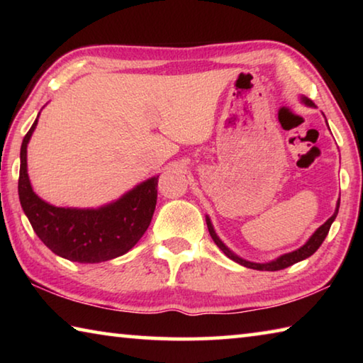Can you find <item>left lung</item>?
<instances>
[{
    "label": "left lung",
    "instance_id": "left-lung-1",
    "mask_svg": "<svg viewBox=\"0 0 363 363\" xmlns=\"http://www.w3.org/2000/svg\"><path fill=\"white\" fill-rule=\"evenodd\" d=\"M301 101H303V102L306 104V106H309V107L314 106V104H312V101L307 99V97H301ZM327 125H328V123H327ZM337 210H340V200H337V203H336V210H335V213H333V216H331L330 219H327V223L318 227V229H317L314 233H312V235L309 237V240H307V242L303 245V247L298 248V250H294V251H291V253L281 255V256L277 257V259L269 261V262H253V261H247V259H243V257H240L238 255L233 253L232 250L227 248L225 245H224V242L220 240V238L218 237V233H216V230H214V227H213V224H211V219H210V216H208V214H206V225H208V230H210V235H211V238L214 240V243H216L218 247H219V250L223 251V253H224L227 257H230L232 261L242 264V266L248 267V269H256V270H281V269L290 267V266H293V264L303 261V259H306V257H309V256H312V255L315 253V251L318 250V247H320V245L323 243L325 237L328 235L330 227H331V224H333V220L336 219Z\"/></svg>",
    "mask_w": 363,
    "mask_h": 363
}]
</instances>
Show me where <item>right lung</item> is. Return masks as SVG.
I'll use <instances>...</instances> for the list:
<instances>
[{"label": "right lung", "mask_w": 363, "mask_h": 363, "mask_svg": "<svg viewBox=\"0 0 363 363\" xmlns=\"http://www.w3.org/2000/svg\"><path fill=\"white\" fill-rule=\"evenodd\" d=\"M38 116L22 140L19 173V200L35 233L52 253L73 262L96 264L128 253L150 225L157 205L158 176L99 208L48 203L33 192L27 171V145Z\"/></svg>", "instance_id": "obj_1"}]
</instances>
